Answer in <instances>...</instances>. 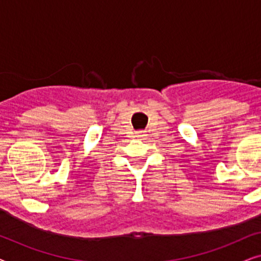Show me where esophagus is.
<instances>
[{
  "mask_svg": "<svg viewBox=\"0 0 261 261\" xmlns=\"http://www.w3.org/2000/svg\"><path fill=\"white\" fill-rule=\"evenodd\" d=\"M141 135H142L141 133H138V137H141Z\"/></svg>",
  "mask_w": 261,
  "mask_h": 261,
  "instance_id": "1",
  "label": "esophagus"
}]
</instances>
